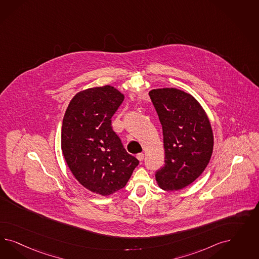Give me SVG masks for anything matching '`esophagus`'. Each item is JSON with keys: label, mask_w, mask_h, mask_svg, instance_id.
<instances>
[{"label": "esophagus", "mask_w": 259, "mask_h": 259, "mask_svg": "<svg viewBox=\"0 0 259 259\" xmlns=\"http://www.w3.org/2000/svg\"><path fill=\"white\" fill-rule=\"evenodd\" d=\"M137 158H138L140 161H142V160H143V158H144V155H143L142 153H140V154H138V155H137Z\"/></svg>", "instance_id": "esophagus-1"}]
</instances>
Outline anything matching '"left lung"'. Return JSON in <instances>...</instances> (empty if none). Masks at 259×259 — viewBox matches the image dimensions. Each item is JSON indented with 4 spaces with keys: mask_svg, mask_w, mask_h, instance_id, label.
Masks as SVG:
<instances>
[{
    "mask_svg": "<svg viewBox=\"0 0 259 259\" xmlns=\"http://www.w3.org/2000/svg\"><path fill=\"white\" fill-rule=\"evenodd\" d=\"M151 101L162 125L165 164L156 172L158 186L178 191L196 181L212 157L210 120L196 99L176 88L154 89Z\"/></svg>",
    "mask_w": 259,
    "mask_h": 259,
    "instance_id": "left-lung-1",
    "label": "left lung"
}]
</instances>
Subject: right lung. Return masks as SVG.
Listing matches in <instances>:
<instances>
[{"label":"right lung","instance_id":"add662e5","mask_svg":"<svg viewBox=\"0 0 259 259\" xmlns=\"http://www.w3.org/2000/svg\"><path fill=\"white\" fill-rule=\"evenodd\" d=\"M123 100L113 87L89 88L72 99L63 117L65 161L82 186L102 196L123 188L140 163L126 152L111 126Z\"/></svg>","mask_w":259,"mask_h":259}]
</instances>
